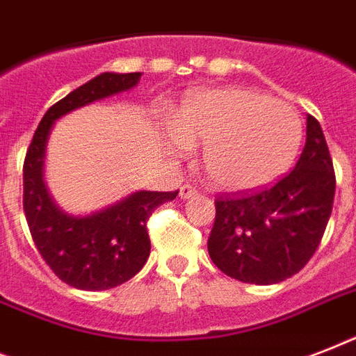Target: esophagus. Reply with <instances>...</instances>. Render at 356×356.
Returning <instances> with one entry per match:
<instances>
[{"label": "esophagus", "instance_id": "34e87169", "mask_svg": "<svg viewBox=\"0 0 356 356\" xmlns=\"http://www.w3.org/2000/svg\"><path fill=\"white\" fill-rule=\"evenodd\" d=\"M195 194H197V190H195V186H192V184H183V186L179 188V197H181V200L194 197Z\"/></svg>", "mask_w": 356, "mask_h": 356}]
</instances>
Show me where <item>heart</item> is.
Instances as JSON below:
<instances>
[{
    "mask_svg": "<svg viewBox=\"0 0 356 356\" xmlns=\"http://www.w3.org/2000/svg\"><path fill=\"white\" fill-rule=\"evenodd\" d=\"M173 144L203 145L201 166L216 188H262L292 166L303 140L296 108L245 88L197 90L173 116Z\"/></svg>",
    "mask_w": 356,
    "mask_h": 356,
    "instance_id": "obj_1",
    "label": "heart"
}]
</instances>
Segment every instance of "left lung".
<instances>
[{
	"label": "left lung",
	"instance_id": "obj_1",
	"mask_svg": "<svg viewBox=\"0 0 356 356\" xmlns=\"http://www.w3.org/2000/svg\"><path fill=\"white\" fill-rule=\"evenodd\" d=\"M337 177L320 122L307 116V142L292 172L271 188L222 195L209 236L212 262L236 281L275 284L312 259L331 218Z\"/></svg>",
	"mask_w": 356,
	"mask_h": 356
}]
</instances>
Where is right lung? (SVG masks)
Masks as SVG:
<instances>
[{"mask_svg":"<svg viewBox=\"0 0 356 356\" xmlns=\"http://www.w3.org/2000/svg\"><path fill=\"white\" fill-rule=\"evenodd\" d=\"M142 74H105L53 105L31 140L24 162V212L38 253L53 273L79 290H108L138 273L151 251L147 220L177 192L140 190L88 216L60 211L44 183V159L51 127L64 114L138 85Z\"/></svg>","mask_w":356,"mask_h":356,"instance_id":"obj_1","label":"right lung"}]
</instances>
